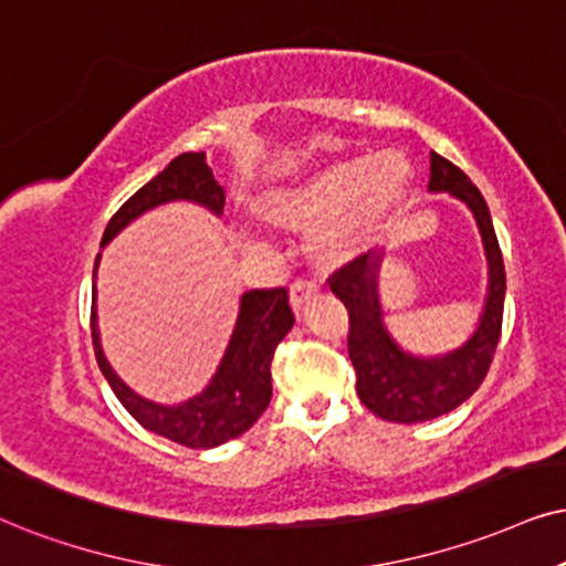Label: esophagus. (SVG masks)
<instances>
[{"label": "esophagus", "instance_id": "obj_1", "mask_svg": "<svg viewBox=\"0 0 566 566\" xmlns=\"http://www.w3.org/2000/svg\"><path fill=\"white\" fill-rule=\"evenodd\" d=\"M318 292V282H313V279H295L290 287V300H292V307H303L307 300Z\"/></svg>", "mask_w": 566, "mask_h": 566}]
</instances>
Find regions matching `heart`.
<instances>
[{"instance_id": "obj_1", "label": "heart", "mask_w": 566, "mask_h": 566, "mask_svg": "<svg viewBox=\"0 0 566 566\" xmlns=\"http://www.w3.org/2000/svg\"><path fill=\"white\" fill-rule=\"evenodd\" d=\"M412 182V167L402 154L381 151L328 164L300 182L263 200V213L290 227L318 224L316 240L339 248L357 232L389 217Z\"/></svg>"}]
</instances>
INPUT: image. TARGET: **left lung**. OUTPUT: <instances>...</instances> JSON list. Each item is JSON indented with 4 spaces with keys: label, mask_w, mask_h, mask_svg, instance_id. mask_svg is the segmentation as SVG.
I'll return each mask as SVG.
<instances>
[{
    "label": "left lung",
    "mask_w": 566,
    "mask_h": 566,
    "mask_svg": "<svg viewBox=\"0 0 566 566\" xmlns=\"http://www.w3.org/2000/svg\"><path fill=\"white\" fill-rule=\"evenodd\" d=\"M431 192H449L473 211L489 261V290L475 332L464 345L443 355H412L402 349L384 326L378 300V271L384 250H368L339 271L328 284L349 313L347 349L357 374V397L378 418L389 423H423L452 412L475 395L489 374L499 336H502L506 274L504 259L493 232L491 211L481 190L460 167L431 151Z\"/></svg>",
    "instance_id": "obj_1"
}]
</instances>
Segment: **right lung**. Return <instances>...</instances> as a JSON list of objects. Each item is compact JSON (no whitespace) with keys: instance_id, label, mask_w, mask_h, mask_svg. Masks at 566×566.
<instances>
[{"instance_id":"obj_1","label":"right lung","mask_w":566,"mask_h":566,"mask_svg":"<svg viewBox=\"0 0 566 566\" xmlns=\"http://www.w3.org/2000/svg\"><path fill=\"white\" fill-rule=\"evenodd\" d=\"M171 200H190L221 217L224 211V188L217 182L206 154H180L146 182L106 224L102 248L117 238L130 221L143 217L156 206ZM93 266V276L98 269ZM295 324L287 290H250L240 297V313L234 321L230 345L224 349L217 374L209 386L180 405H159L135 395L123 378L114 374L102 349L96 313V287L91 305V336L96 363L112 391L138 423L156 436L182 443L190 449H213L219 443L238 439L261 418L271 402V360L279 342Z\"/></svg>"}]
</instances>
